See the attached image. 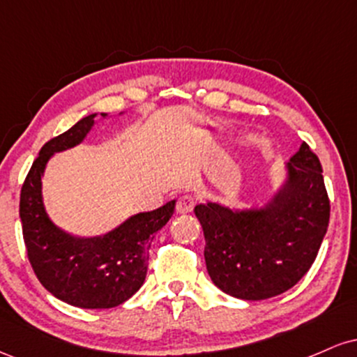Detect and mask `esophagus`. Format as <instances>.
Returning a JSON list of instances; mask_svg holds the SVG:
<instances>
[{
    "mask_svg": "<svg viewBox=\"0 0 357 357\" xmlns=\"http://www.w3.org/2000/svg\"><path fill=\"white\" fill-rule=\"evenodd\" d=\"M195 204H196V198L192 195L179 196V199H178V211L183 213V215H186V213H191L192 211Z\"/></svg>",
    "mask_w": 357,
    "mask_h": 357,
    "instance_id": "1",
    "label": "esophagus"
}]
</instances>
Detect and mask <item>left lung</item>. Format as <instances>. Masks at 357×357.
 <instances>
[{"mask_svg":"<svg viewBox=\"0 0 357 357\" xmlns=\"http://www.w3.org/2000/svg\"><path fill=\"white\" fill-rule=\"evenodd\" d=\"M329 213L322 166L305 142L285 162L280 186L261 206L196 204L213 284L243 301L292 289L317 257Z\"/></svg>","mask_w":357,"mask_h":357,"instance_id":"8db88e82","label":"left lung"}]
</instances>
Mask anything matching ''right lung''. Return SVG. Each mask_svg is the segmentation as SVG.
I'll return each mask as SVG.
<instances>
[{
    "mask_svg": "<svg viewBox=\"0 0 357 357\" xmlns=\"http://www.w3.org/2000/svg\"><path fill=\"white\" fill-rule=\"evenodd\" d=\"M97 116L80 119L42 147L20 196L23 238L36 277L52 296L80 309L117 307L141 289L151 241L171 220L176 206V199H171L158 210L129 216L96 236L72 235L53 223L43 203L45 169L53 154L84 142ZM100 117L107 119L109 114L102 112Z\"/></svg>",
    "mask_w": 357,
    "mask_h": 357,
    "instance_id": "1",
    "label": "right lung"
}]
</instances>
